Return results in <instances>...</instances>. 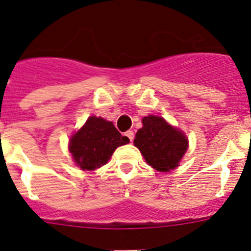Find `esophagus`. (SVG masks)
Wrapping results in <instances>:
<instances>
[{
    "label": "esophagus",
    "instance_id": "1",
    "mask_svg": "<svg viewBox=\"0 0 251 251\" xmlns=\"http://www.w3.org/2000/svg\"><path fill=\"white\" fill-rule=\"evenodd\" d=\"M125 136H126V137H127V138H128V139H130V141H131V142H132V141H133V138H134V133H133V131H127V132H126V133H125Z\"/></svg>",
    "mask_w": 251,
    "mask_h": 251
}]
</instances>
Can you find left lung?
<instances>
[{
    "label": "left lung",
    "mask_w": 251,
    "mask_h": 251,
    "mask_svg": "<svg viewBox=\"0 0 251 251\" xmlns=\"http://www.w3.org/2000/svg\"><path fill=\"white\" fill-rule=\"evenodd\" d=\"M143 127L134 138V146L139 149L148 165L160 172H168L178 166L188 149V139L181 131L172 127L163 118L144 117Z\"/></svg>",
    "instance_id": "1"
}]
</instances>
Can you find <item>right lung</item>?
<instances>
[{"instance_id": "right-lung-1", "label": "right lung", "mask_w": 251, "mask_h": 251, "mask_svg": "<svg viewBox=\"0 0 251 251\" xmlns=\"http://www.w3.org/2000/svg\"><path fill=\"white\" fill-rule=\"evenodd\" d=\"M128 142L130 139L121 136L113 123L90 117L71 138L70 151L81 170L94 171L105 165L118 147Z\"/></svg>"}]
</instances>
